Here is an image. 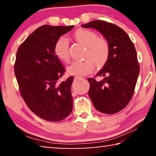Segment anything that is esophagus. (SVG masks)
Returning a JSON list of instances; mask_svg holds the SVG:
<instances>
[{"label": "esophagus", "instance_id": "esophagus-1", "mask_svg": "<svg viewBox=\"0 0 156 156\" xmlns=\"http://www.w3.org/2000/svg\"><path fill=\"white\" fill-rule=\"evenodd\" d=\"M75 78H76V79H83V77H82V76H76Z\"/></svg>", "mask_w": 156, "mask_h": 156}]
</instances>
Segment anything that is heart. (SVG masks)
<instances>
[{
  "mask_svg": "<svg viewBox=\"0 0 156 156\" xmlns=\"http://www.w3.org/2000/svg\"><path fill=\"white\" fill-rule=\"evenodd\" d=\"M76 40L86 45L84 57L86 59L74 62L67 68L69 74L74 75H86L93 72L95 64L101 66L107 60L109 55V45L107 40L103 37H97V33L88 29L81 28L74 33ZM54 53L57 58L64 63L70 61L69 41L65 37H60L54 44Z\"/></svg>",
  "mask_w": 156,
  "mask_h": 156,
  "instance_id": "heart-1",
  "label": "heart"
}]
</instances>
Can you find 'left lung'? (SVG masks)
Instances as JSON below:
<instances>
[{
  "label": "left lung",
  "instance_id": "8db88e82",
  "mask_svg": "<svg viewBox=\"0 0 156 156\" xmlns=\"http://www.w3.org/2000/svg\"><path fill=\"white\" fill-rule=\"evenodd\" d=\"M85 28H94L107 40L109 55L103 68L94 78H89V96L99 112L113 114L128 105L133 97L140 72L137 54L127 33L113 23L94 20L82 25ZM97 76H103L97 81Z\"/></svg>",
  "mask_w": 156,
  "mask_h": 156
}]
</instances>
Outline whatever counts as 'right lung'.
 Masks as SVG:
<instances>
[{
	"label": "right lung",
	"mask_w": 156,
	"mask_h": 156,
	"mask_svg": "<svg viewBox=\"0 0 156 156\" xmlns=\"http://www.w3.org/2000/svg\"><path fill=\"white\" fill-rule=\"evenodd\" d=\"M73 27L42 25L17 51L14 70L20 95L30 109L44 120L59 121L72 112L74 77L59 82L65 68L55 56L54 44Z\"/></svg>",
	"instance_id": "add662e5"
}]
</instances>
